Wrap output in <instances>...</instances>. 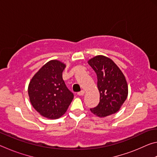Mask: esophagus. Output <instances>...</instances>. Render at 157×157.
I'll return each mask as SVG.
<instances>
[{"label":"esophagus","instance_id":"obj_1","mask_svg":"<svg viewBox=\"0 0 157 157\" xmlns=\"http://www.w3.org/2000/svg\"><path fill=\"white\" fill-rule=\"evenodd\" d=\"M84 93H85V91H84V90H82V91L78 93V95H83L84 94Z\"/></svg>","mask_w":157,"mask_h":157}]
</instances>
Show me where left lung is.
Listing matches in <instances>:
<instances>
[{
  "instance_id": "obj_1",
  "label": "left lung",
  "mask_w": 157,
  "mask_h": 157,
  "mask_svg": "<svg viewBox=\"0 0 157 157\" xmlns=\"http://www.w3.org/2000/svg\"><path fill=\"white\" fill-rule=\"evenodd\" d=\"M96 73L100 102L90 109L100 118L118 112L128 95V85L124 74L112 59L104 55H97L88 61Z\"/></svg>"
}]
</instances>
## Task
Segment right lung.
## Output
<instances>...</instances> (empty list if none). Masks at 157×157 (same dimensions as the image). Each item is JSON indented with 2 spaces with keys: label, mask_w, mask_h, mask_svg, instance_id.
<instances>
[{
  "label": "right lung",
  "mask_w": 157,
  "mask_h": 157,
  "mask_svg": "<svg viewBox=\"0 0 157 157\" xmlns=\"http://www.w3.org/2000/svg\"><path fill=\"white\" fill-rule=\"evenodd\" d=\"M66 64L53 59L34 74L28 85L32 105L42 116L57 119L65 113L73 99V94L66 86L62 72Z\"/></svg>",
  "instance_id": "right-lung-1"
}]
</instances>
